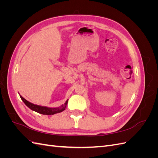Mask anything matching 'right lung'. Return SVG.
I'll return each instance as SVG.
<instances>
[{"mask_svg": "<svg viewBox=\"0 0 158 158\" xmlns=\"http://www.w3.org/2000/svg\"><path fill=\"white\" fill-rule=\"evenodd\" d=\"M20 97L22 99V101L23 102V103L26 104V106H27L30 109L33 110V111H34L37 113H39L40 114H47V115H50V114H54L55 113H60L62 111H63L64 110L66 109V106H67L68 100H69V99L66 100V102L63 105H62V106H60L59 107L52 108V107L38 106V105L31 103L30 102L27 101L26 99L23 98L22 96H21V95H20Z\"/></svg>", "mask_w": 158, "mask_h": 158, "instance_id": "obj_1", "label": "right lung"}]
</instances>
